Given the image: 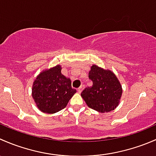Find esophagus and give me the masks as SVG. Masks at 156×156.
<instances>
[{
	"label": "esophagus",
	"instance_id": "34e87169",
	"mask_svg": "<svg viewBox=\"0 0 156 156\" xmlns=\"http://www.w3.org/2000/svg\"><path fill=\"white\" fill-rule=\"evenodd\" d=\"M84 88H85V86H83V85H82L81 86H80V88H78V89H77V91H79V92H81L82 91H83V89H84Z\"/></svg>",
	"mask_w": 156,
	"mask_h": 156
}]
</instances>
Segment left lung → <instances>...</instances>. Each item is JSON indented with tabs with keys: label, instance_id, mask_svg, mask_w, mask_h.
<instances>
[{
	"label": "left lung",
	"instance_id": "8db88e82",
	"mask_svg": "<svg viewBox=\"0 0 156 156\" xmlns=\"http://www.w3.org/2000/svg\"><path fill=\"white\" fill-rule=\"evenodd\" d=\"M89 78L92 82V86L86 88L81 93L88 107L100 113H108L116 108L122 89L113 72L93 65Z\"/></svg>",
	"mask_w": 156,
	"mask_h": 156
}]
</instances>
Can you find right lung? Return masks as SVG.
Wrapping results in <instances>:
<instances>
[{"mask_svg":"<svg viewBox=\"0 0 156 156\" xmlns=\"http://www.w3.org/2000/svg\"><path fill=\"white\" fill-rule=\"evenodd\" d=\"M60 65L41 72L32 86V97L38 109L45 113H55L65 108L76 92L71 81L62 73Z\"/></svg>","mask_w":156,"mask_h":156,"instance_id":"add662e5","label":"right lung"}]
</instances>
